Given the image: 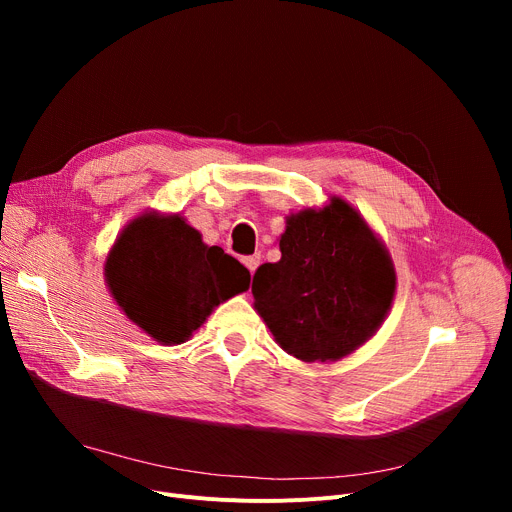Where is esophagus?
Wrapping results in <instances>:
<instances>
[{"instance_id": "obj_1", "label": "esophagus", "mask_w": 512, "mask_h": 512, "mask_svg": "<svg viewBox=\"0 0 512 512\" xmlns=\"http://www.w3.org/2000/svg\"><path fill=\"white\" fill-rule=\"evenodd\" d=\"M242 263H245V265L249 267V272H251V276H253V272L257 270V265L261 263V253H255V255L245 257V259H242Z\"/></svg>"}]
</instances>
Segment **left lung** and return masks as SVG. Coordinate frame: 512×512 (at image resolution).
Segmentation results:
<instances>
[{
  "instance_id": "8db88e82",
  "label": "left lung",
  "mask_w": 512,
  "mask_h": 512,
  "mask_svg": "<svg viewBox=\"0 0 512 512\" xmlns=\"http://www.w3.org/2000/svg\"><path fill=\"white\" fill-rule=\"evenodd\" d=\"M282 257L253 276L255 307L278 344L303 361H336L361 346L394 299L392 261L342 199L303 209L280 238Z\"/></svg>"
}]
</instances>
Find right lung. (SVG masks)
Returning <instances> with one entry per match:
<instances>
[{
    "label": "right lung",
    "instance_id": "1",
    "mask_svg": "<svg viewBox=\"0 0 512 512\" xmlns=\"http://www.w3.org/2000/svg\"><path fill=\"white\" fill-rule=\"evenodd\" d=\"M105 278L128 319L151 338L180 344L215 305L247 290L251 274L180 215H141L105 261Z\"/></svg>",
    "mask_w": 512,
    "mask_h": 512
}]
</instances>
